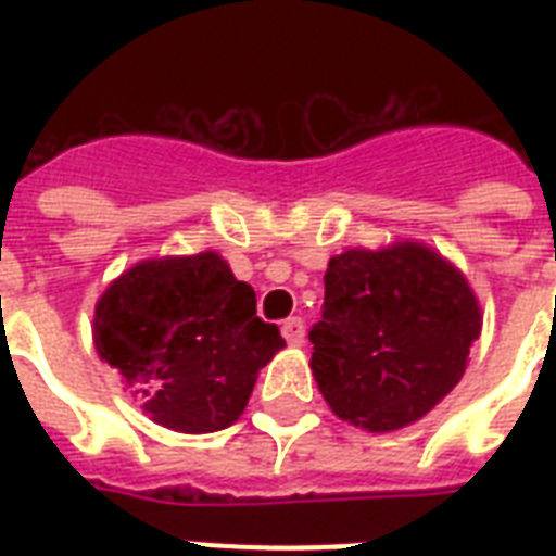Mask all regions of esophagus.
Listing matches in <instances>:
<instances>
[{"instance_id": "esophagus-1", "label": "esophagus", "mask_w": 556, "mask_h": 556, "mask_svg": "<svg viewBox=\"0 0 556 556\" xmlns=\"http://www.w3.org/2000/svg\"><path fill=\"white\" fill-rule=\"evenodd\" d=\"M282 338L291 343V346H303L305 340V326L300 317H288L286 323H282Z\"/></svg>"}]
</instances>
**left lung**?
Returning <instances> with one entry per match:
<instances>
[{"label":"left lung","mask_w":556,"mask_h":556,"mask_svg":"<svg viewBox=\"0 0 556 556\" xmlns=\"http://www.w3.org/2000/svg\"><path fill=\"white\" fill-rule=\"evenodd\" d=\"M479 334V296L430 244L349 248L326 268L312 371L340 421L404 430L453 392Z\"/></svg>","instance_id":"8db88e82"}]
</instances>
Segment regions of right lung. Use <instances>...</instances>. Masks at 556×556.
<instances>
[{
  "label": "right lung",
  "instance_id": "obj_1",
  "mask_svg": "<svg viewBox=\"0 0 556 556\" xmlns=\"http://www.w3.org/2000/svg\"><path fill=\"white\" fill-rule=\"evenodd\" d=\"M91 338L150 421L190 435L239 421L286 346L216 251L135 262L98 296Z\"/></svg>",
  "mask_w": 556,
  "mask_h": 556
}]
</instances>
